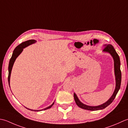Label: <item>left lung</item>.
Segmentation results:
<instances>
[{"instance_id": "8db88e82", "label": "left lung", "mask_w": 128, "mask_h": 128, "mask_svg": "<svg viewBox=\"0 0 128 128\" xmlns=\"http://www.w3.org/2000/svg\"><path fill=\"white\" fill-rule=\"evenodd\" d=\"M104 48L103 50L104 52L108 53L110 54L112 57H113L114 60V74H115V78H116V88L114 90V92L113 94L110 97L109 100L106 102L105 103L103 104H102L100 105H99L97 106H87L86 104H83L81 102L80 100L78 98L76 94L74 93V98L75 102L76 103L77 105L79 106L80 108L86 109V110H102L106 108V106H108L109 104L112 103V102L113 101L114 98H116V96L118 93V91L120 87L121 84V80H122V74L120 71V58L119 56L116 53L115 49L113 48V46L110 44H106V45H104Z\"/></svg>"}]
</instances>
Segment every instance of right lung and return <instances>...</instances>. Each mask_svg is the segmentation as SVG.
<instances>
[{"label": "right lung", "mask_w": 128, "mask_h": 128, "mask_svg": "<svg viewBox=\"0 0 128 128\" xmlns=\"http://www.w3.org/2000/svg\"><path fill=\"white\" fill-rule=\"evenodd\" d=\"M36 42V41L35 40H29L28 41H26L25 42H23L22 44H20V45H18V46L16 47V48L14 49V51H13V53L12 54V56L10 58V61H9V67H8V71H9V74H8V83H9V87L10 88V76H11V73H12V68L13 65H14V62L16 60V59L17 57L20 55V54L23 51V49L24 48H26V47L28 46L29 45H32L33 44H35ZM54 102L51 104V106H50L48 107H47L46 108H44L42 110H33V109H31L29 108H28V110H32V111H35V112H38V111H41V110H46V109H49L52 107V106L54 105Z\"/></svg>", "instance_id": "right-lung-1"}]
</instances>
